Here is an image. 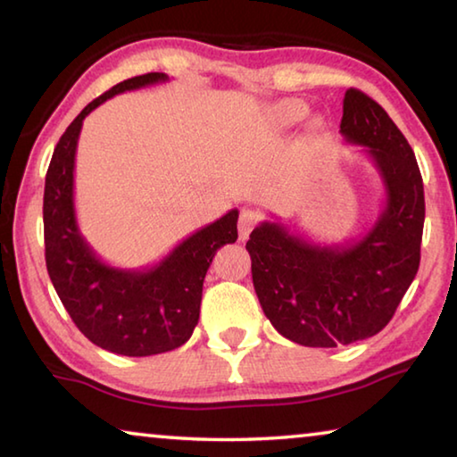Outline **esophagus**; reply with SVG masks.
I'll return each mask as SVG.
<instances>
[{
	"mask_svg": "<svg viewBox=\"0 0 457 457\" xmlns=\"http://www.w3.org/2000/svg\"><path fill=\"white\" fill-rule=\"evenodd\" d=\"M260 221V215L252 210H242L239 213V221H237V234L242 242H245L247 237H250L252 229L256 228V223Z\"/></svg>",
	"mask_w": 457,
	"mask_h": 457,
	"instance_id": "1",
	"label": "esophagus"
}]
</instances>
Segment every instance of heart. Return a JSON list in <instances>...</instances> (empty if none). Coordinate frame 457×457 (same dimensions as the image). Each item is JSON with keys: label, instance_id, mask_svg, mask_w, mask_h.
<instances>
[{"label": "heart", "instance_id": "heart-1", "mask_svg": "<svg viewBox=\"0 0 457 457\" xmlns=\"http://www.w3.org/2000/svg\"><path fill=\"white\" fill-rule=\"evenodd\" d=\"M308 111H311V108H308V104L303 103V100H280V103H276L270 108V120H272L278 129H288L298 125L300 120H304L308 117ZM312 129H320V120H314Z\"/></svg>", "mask_w": 457, "mask_h": 457}]
</instances>
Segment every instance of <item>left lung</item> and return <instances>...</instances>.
I'll use <instances>...</instances> for the list:
<instances>
[{"label": "left lung", "instance_id": "8db88e82", "mask_svg": "<svg viewBox=\"0 0 457 457\" xmlns=\"http://www.w3.org/2000/svg\"><path fill=\"white\" fill-rule=\"evenodd\" d=\"M340 135L362 146L385 189V207L359 239L319 244L280 221H262L245 250L262 311L292 343L332 349L377 335L420 268L423 179L407 138L365 92H345Z\"/></svg>", "mask_w": 457, "mask_h": 457}]
</instances>
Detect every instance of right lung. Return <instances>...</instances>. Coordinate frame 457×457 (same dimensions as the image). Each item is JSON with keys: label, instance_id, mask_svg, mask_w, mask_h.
I'll return each instance as SVG.
<instances>
[{"label": "right lung", "instance_id": "obj_1", "mask_svg": "<svg viewBox=\"0 0 457 457\" xmlns=\"http://www.w3.org/2000/svg\"><path fill=\"white\" fill-rule=\"evenodd\" d=\"M163 72L135 76L92 100L54 149L44 189L46 268L62 304L90 343L125 357H149L187 343L199 320L201 290L215 252L237 239V210L177 244L154 266L114 268L80 234L74 210V161L82 120L127 90L167 82Z\"/></svg>", "mask_w": 457, "mask_h": 457}]
</instances>
